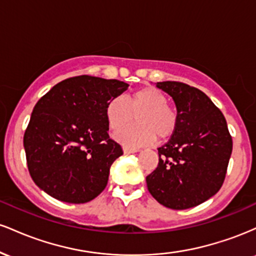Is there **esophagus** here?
Masks as SVG:
<instances>
[{
    "mask_svg": "<svg viewBox=\"0 0 256 256\" xmlns=\"http://www.w3.org/2000/svg\"><path fill=\"white\" fill-rule=\"evenodd\" d=\"M140 150L137 148H130V146H124V152L125 154H131V152H136Z\"/></svg>",
    "mask_w": 256,
    "mask_h": 256,
    "instance_id": "esophagus-1",
    "label": "esophagus"
}]
</instances>
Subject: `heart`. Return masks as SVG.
<instances>
[{"mask_svg":"<svg viewBox=\"0 0 256 256\" xmlns=\"http://www.w3.org/2000/svg\"><path fill=\"white\" fill-rule=\"evenodd\" d=\"M138 114V125L122 129L116 138L122 144L140 146L152 143L155 138L166 140L174 134L179 124L178 113L167 104V98L156 88L143 86L134 90L126 100L110 98L104 107V116L110 130L116 131Z\"/></svg>","mask_w":256,"mask_h":256,"instance_id":"heart-1","label":"heart"}]
</instances>
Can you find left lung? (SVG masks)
<instances>
[{"label":"left lung","instance_id":"8db88e82","mask_svg":"<svg viewBox=\"0 0 256 256\" xmlns=\"http://www.w3.org/2000/svg\"><path fill=\"white\" fill-rule=\"evenodd\" d=\"M177 106L179 124L158 148V164L146 176L149 192L171 210H186L219 192L232 152L224 114L201 90L180 82H161Z\"/></svg>","mask_w":256,"mask_h":256}]
</instances>
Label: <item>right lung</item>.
I'll use <instances>...</instances> for the list:
<instances>
[{
    "mask_svg": "<svg viewBox=\"0 0 256 256\" xmlns=\"http://www.w3.org/2000/svg\"><path fill=\"white\" fill-rule=\"evenodd\" d=\"M128 88L116 79L67 78L40 98L24 134L32 180L52 198L85 204L104 190L112 164L122 155L108 134L104 107Z\"/></svg>",
    "mask_w": 256,
    "mask_h": 256,
    "instance_id": "obj_1",
    "label": "right lung"
}]
</instances>
